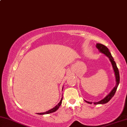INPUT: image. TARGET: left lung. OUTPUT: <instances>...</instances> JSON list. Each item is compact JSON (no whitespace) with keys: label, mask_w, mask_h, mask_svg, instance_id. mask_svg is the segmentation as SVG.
Masks as SVG:
<instances>
[{"label":"left lung","mask_w":127,"mask_h":127,"mask_svg":"<svg viewBox=\"0 0 127 127\" xmlns=\"http://www.w3.org/2000/svg\"><path fill=\"white\" fill-rule=\"evenodd\" d=\"M96 47L97 48V49H98L100 52L102 53V54H104L105 55H106L108 58L109 61H110L112 65V68H113L114 73H115V79H116V85H115V87H114V88L112 89L111 91L109 93V94H108L107 96H106L104 99H102L101 101H98V102H94V104L95 105L96 104H106L108 102H109L110 101V99H111L112 97L114 96V95H115V92H116L117 88H118V86L120 84V73H119V71L118 69L117 66V64L115 63V62L114 61V59L112 57L111 54L110 52H109V49H108V48L107 46H105V45L101 44V43H96ZM85 102H87V103L88 104H92V102H89V101H85Z\"/></svg>","instance_id":"1"}]
</instances>
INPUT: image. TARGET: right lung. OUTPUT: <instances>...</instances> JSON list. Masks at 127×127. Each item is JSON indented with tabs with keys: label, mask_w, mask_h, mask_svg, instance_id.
Returning <instances> with one entry per match:
<instances>
[{
	"label": "right lung",
	"mask_w": 127,
	"mask_h": 127,
	"mask_svg": "<svg viewBox=\"0 0 127 127\" xmlns=\"http://www.w3.org/2000/svg\"><path fill=\"white\" fill-rule=\"evenodd\" d=\"M63 88H64L62 87V91H63ZM62 98H61L60 102H59L58 104V105H56L55 107L53 108L49 109V110H48V111H46V112H42V113H37V114H39V115H44V114H48L52 113V112H55L56 111L58 110V109L59 108V107H60V106H61V104H62Z\"/></svg>",
	"instance_id": "right-lung-1"
}]
</instances>
